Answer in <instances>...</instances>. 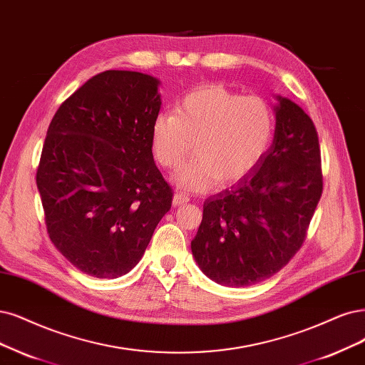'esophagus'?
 <instances>
[{"instance_id":"obj_1","label":"esophagus","mask_w":365,"mask_h":365,"mask_svg":"<svg viewBox=\"0 0 365 365\" xmlns=\"http://www.w3.org/2000/svg\"><path fill=\"white\" fill-rule=\"evenodd\" d=\"M187 201H190V195L185 194V192H175L174 198H173V205L174 206H183L186 205Z\"/></svg>"}]
</instances>
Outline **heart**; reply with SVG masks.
Segmentation results:
<instances>
[{
    "instance_id": "obj_1",
    "label": "heart",
    "mask_w": 365,
    "mask_h": 365,
    "mask_svg": "<svg viewBox=\"0 0 365 365\" xmlns=\"http://www.w3.org/2000/svg\"><path fill=\"white\" fill-rule=\"evenodd\" d=\"M274 137V113L260 96H242L220 84L187 94L174 114H159L152 125L150 145L162 167L178 170L190 164L174 182L190 191H207L220 182L245 178L266 155Z\"/></svg>"
}]
</instances>
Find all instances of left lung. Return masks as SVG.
I'll return each instance as SVG.
<instances>
[{
	"label": "left lung",
	"mask_w": 365,
	"mask_h": 365,
	"mask_svg": "<svg viewBox=\"0 0 365 365\" xmlns=\"http://www.w3.org/2000/svg\"><path fill=\"white\" fill-rule=\"evenodd\" d=\"M275 135L245 178L205 201L191 242L200 269L228 287L271 278L302 247L322 195L317 130L299 105L277 96Z\"/></svg>",
	"instance_id": "left-lung-1"
}]
</instances>
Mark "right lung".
Here are the masks:
<instances>
[{
    "label": "right lung",
    "mask_w": 365,
    "mask_h": 365,
    "mask_svg": "<svg viewBox=\"0 0 365 365\" xmlns=\"http://www.w3.org/2000/svg\"><path fill=\"white\" fill-rule=\"evenodd\" d=\"M159 79L130 71L90 78L53 115L37 168L49 237L81 272L118 278L141 260L173 190L150 133Z\"/></svg>",
    "instance_id": "obj_1"
}]
</instances>
